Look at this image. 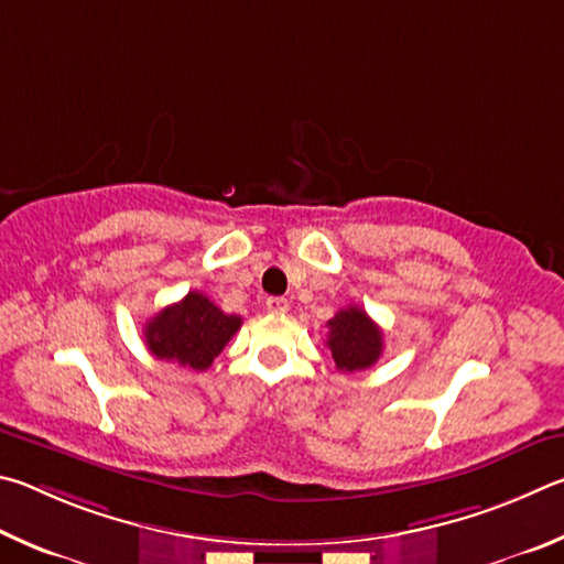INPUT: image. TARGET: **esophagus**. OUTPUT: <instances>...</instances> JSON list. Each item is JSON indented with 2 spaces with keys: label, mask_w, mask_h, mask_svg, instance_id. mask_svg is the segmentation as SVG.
<instances>
[{
  "label": "esophagus",
  "mask_w": 564,
  "mask_h": 564,
  "mask_svg": "<svg viewBox=\"0 0 564 564\" xmlns=\"http://www.w3.org/2000/svg\"><path fill=\"white\" fill-rule=\"evenodd\" d=\"M264 307H267V312H272V314H284L290 310V302L284 297H270L264 302Z\"/></svg>",
  "instance_id": "obj_1"
}]
</instances>
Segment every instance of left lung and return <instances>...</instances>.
<instances>
[{"label": "left lung", "instance_id": "obj_1", "mask_svg": "<svg viewBox=\"0 0 564 564\" xmlns=\"http://www.w3.org/2000/svg\"><path fill=\"white\" fill-rule=\"evenodd\" d=\"M327 347L339 371H361L379 361L383 351V332L361 307L339 310L327 322Z\"/></svg>", "mask_w": 564, "mask_h": 564}]
</instances>
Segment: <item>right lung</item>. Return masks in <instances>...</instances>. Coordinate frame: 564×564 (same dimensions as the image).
I'll use <instances>...</instances> for the list:
<instances>
[{"mask_svg":"<svg viewBox=\"0 0 564 564\" xmlns=\"http://www.w3.org/2000/svg\"><path fill=\"white\" fill-rule=\"evenodd\" d=\"M240 324L237 314H225L205 294L187 292L181 302L167 304L145 322V347L155 359L205 371Z\"/></svg>","mask_w":564,"mask_h":564,"instance_id":"add662e5","label":"right lung"}]
</instances>
